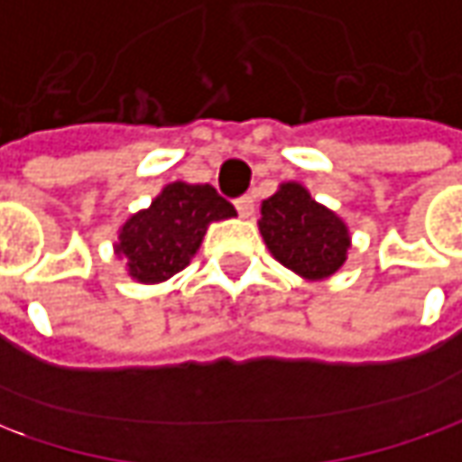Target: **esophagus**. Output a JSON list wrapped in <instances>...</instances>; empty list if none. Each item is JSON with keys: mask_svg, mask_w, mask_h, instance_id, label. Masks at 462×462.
Masks as SVG:
<instances>
[{"mask_svg": "<svg viewBox=\"0 0 462 462\" xmlns=\"http://www.w3.org/2000/svg\"><path fill=\"white\" fill-rule=\"evenodd\" d=\"M235 209H237L240 217H253V211H255V199H253L251 193H245V196L235 199Z\"/></svg>", "mask_w": 462, "mask_h": 462, "instance_id": "34e87169", "label": "esophagus"}]
</instances>
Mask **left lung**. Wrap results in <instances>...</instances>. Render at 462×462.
<instances>
[{
    "mask_svg": "<svg viewBox=\"0 0 462 462\" xmlns=\"http://www.w3.org/2000/svg\"><path fill=\"white\" fill-rule=\"evenodd\" d=\"M258 227L273 258L305 279H326L346 261V225L300 183H282L261 204Z\"/></svg>",
    "mask_w": 462,
    "mask_h": 462,
    "instance_id": "obj_1",
    "label": "left lung"
}]
</instances>
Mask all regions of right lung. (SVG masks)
Returning a JSON list of instances; mask_svg holds the SVG:
<instances>
[{"label": "right lung", "instance_id": "right-lung-1", "mask_svg": "<svg viewBox=\"0 0 462 462\" xmlns=\"http://www.w3.org/2000/svg\"><path fill=\"white\" fill-rule=\"evenodd\" d=\"M235 217V207L214 186L171 183L150 209L134 214L121 227L116 253L126 255L129 273L142 284L171 279L191 263L211 222Z\"/></svg>", "mask_w": 462, "mask_h": 462}]
</instances>
